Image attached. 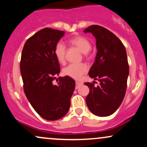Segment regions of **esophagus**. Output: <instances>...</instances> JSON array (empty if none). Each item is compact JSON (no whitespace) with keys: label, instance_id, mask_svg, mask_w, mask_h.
<instances>
[{"label":"esophagus","instance_id":"34e87169","mask_svg":"<svg viewBox=\"0 0 147 147\" xmlns=\"http://www.w3.org/2000/svg\"><path fill=\"white\" fill-rule=\"evenodd\" d=\"M82 85V83H79V82H76V86H75V89H78L79 87L81 86Z\"/></svg>","mask_w":147,"mask_h":147}]
</instances>
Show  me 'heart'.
Segmentation results:
<instances>
[{"label": "heart", "mask_w": 147, "mask_h": 147, "mask_svg": "<svg viewBox=\"0 0 147 147\" xmlns=\"http://www.w3.org/2000/svg\"><path fill=\"white\" fill-rule=\"evenodd\" d=\"M69 43L73 46H75L84 54H86L90 50V42L82 36H75L69 39ZM65 46L61 42H58L55 45V55L59 63H63L65 60ZM88 70V65L86 63L70 64L63 68V74L65 76L70 77L74 79L79 80L86 74Z\"/></svg>", "instance_id": "1"}]
</instances>
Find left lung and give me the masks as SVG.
<instances>
[{
    "instance_id": "obj_1",
    "label": "left lung",
    "mask_w": 147,
    "mask_h": 147,
    "mask_svg": "<svg viewBox=\"0 0 147 147\" xmlns=\"http://www.w3.org/2000/svg\"><path fill=\"white\" fill-rule=\"evenodd\" d=\"M84 32L92 33L96 38L97 52L88 74L99 82L97 87L84 84L90 89L86 102L92 113L106 117L115 112L125 95L129 74L126 49L113 33L102 26L90 25Z\"/></svg>"
}]
</instances>
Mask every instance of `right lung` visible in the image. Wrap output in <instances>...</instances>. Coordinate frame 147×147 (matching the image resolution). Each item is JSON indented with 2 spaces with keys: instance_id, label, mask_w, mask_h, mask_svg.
<instances>
[{
  "instance_id": "1",
  "label": "right lung",
  "mask_w": 147,
  "mask_h": 147,
  "mask_svg": "<svg viewBox=\"0 0 147 147\" xmlns=\"http://www.w3.org/2000/svg\"><path fill=\"white\" fill-rule=\"evenodd\" d=\"M65 32L45 28L25 42L22 51L20 69L23 90L36 112L47 120L61 119L68 113L75 88L70 77H59L60 65L55 55V45Z\"/></svg>"
}]
</instances>
